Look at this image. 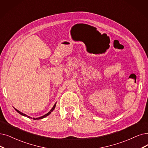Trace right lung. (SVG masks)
Listing matches in <instances>:
<instances>
[{
	"label": "right lung",
	"mask_w": 148,
	"mask_h": 148,
	"mask_svg": "<svg viewBox=\"0 0 148 148\" xmlns=\"http://www.w3.org/2000/svg\"><path fill=\"white\" fill-rule=\"evenodd\" d=\"M56 103L54 104V106H53V108H51V110L48 112V113H47L46 114L44 115L43 116H41L38 117V118H32V117H31V116H29L27 115H26V114H25L22 113V112H20L19 110H18L16 109H15V108H14V109H15L17 112H18V113H19V114H21V115H23V116H27V117L29 118V119H33V120H40V119H44V118H45V117L47 116L48 115H49L51 114V112L53 111V110L55 109V107H56Z\"/></svg>",
	"instance_id": "right-lung-1"
}]
</instances>
